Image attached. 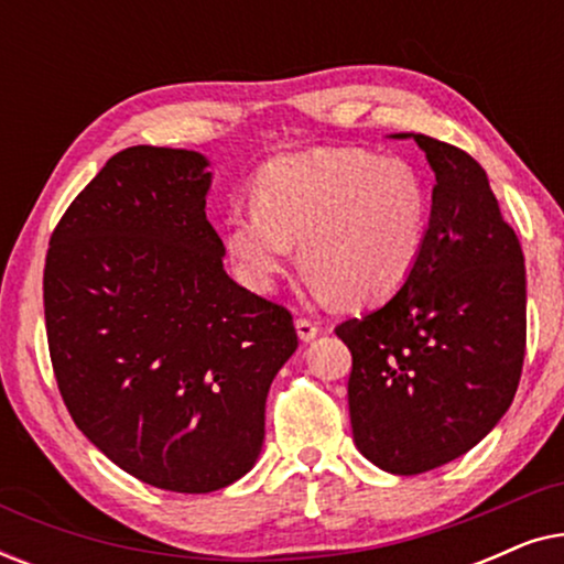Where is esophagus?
Masks as SVG:
<instances>
[{"label":"esophagus","instance_id":"1","mask_svg":"<svg viewBox=\"0 0 564 564\" xmlns=\"http://www.w3.org/2000/svg\"><path fill=\"white\" fill-rule=\"evenodd\" d=\"M295 328H297L300 341H313V338L321 334V326H318V323L307 321V318H303V315H300V318L295 321Z\"/></svg>","mask_w":564,"mask_h":564}]
</instances>
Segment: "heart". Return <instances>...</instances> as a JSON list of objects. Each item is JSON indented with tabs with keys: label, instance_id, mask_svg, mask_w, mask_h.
<instances>
[{
	"label": "heart",
	"instance_id": "b5f03b06",
	"mask_svg": "<svg viewBox=\"0 0 564 564\" xmlns=\"http://www.w3.org/2000/svg\"><path fill=\"white\" fill-rule=\"evenodd\" d=\"M253 207L226 218V251L251 290H272L300 241V264L321 297L369 305L395 295L419 264L429 197L400 159L359 149L290 153L261 166Z\"/></svg>",
	"mask_w": 564,
	"mask_h": 564
}]
</instances>
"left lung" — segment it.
<instances>
[{
    "instance_id": "1",
    "label": "left lung",
    "mask_w": 564,
    "mask_h": 564,
    "mask_svg": "<svg viewBox=\"0 0 564 564\" xmlns=\"http://www.w3.org/2000/svg\"><path fill=\"white\" fill-rule=\"evenodd\" d=\"M413 138L436 174L426 243L377 311L336 326L351 351L354 444L392 475L462 457L513 403L527 351V269L488 174L457 145Z\"/></svg>"
}]
</instances>
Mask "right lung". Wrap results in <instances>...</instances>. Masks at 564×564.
Wrapping results in <instances>:
<instances>
[{
	"label": "right lung",
	"mask_w": 564,
	"mask_h": 564,
	"mask_svg": "<svg viewBox=\"0 0 564 564\" xmlns=\"http://www.w3.org/2000/svg\"><path fill=\"white\" fill-rule=\"evenodd\" d=\"M210 161L133 145L51 236L45 330L61 398L128 475L174 492L243 477L274 375L297 349L288 307L236 284L205 215Z\"/></svg>",
	"instance_id": "obj_1"
}]
</instances>
